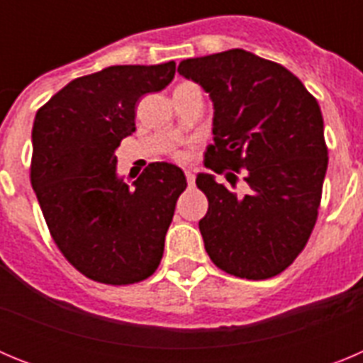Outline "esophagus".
I'll use <instances>...</instances> for the list:
<instances>
[{
  "label": "esophagus",
  "mask_w": 363,
  "mask_h": 363,
  "mask_svg": "<svg viewBox=\"0 0 363 363\" xmlns=\"http://www.w3.org/2000/svg\"><path fill=\"white\" fill-rule=\"evenodd\" d=\"M185 178H187L189 187H192V185H194V172H192V171H185Z\"/></svg>",
  "instance_id": "obj_1"
}]
</instances>
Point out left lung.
<instances>
[{"mask_svg":"<svg viewBox=\"0 0 363 363\" xmlns=\"http://www.w3.org/2000/svg\"><path fill=\"white\" fill-rule=\"evenodd\" d=\"M178 72L200 83L214 104V143L203 165L238 174L249 194L238 196L213 174L196 185L209 200L200 220L205 251L221 271L267 280L293 264L318 218L327 145L320 105L280 63L242 49L184 60Z\"/></svg>","mask_w":363,"mask_h":363,"instance_id":"8db88e82","label":"left lung"}]
</instances>
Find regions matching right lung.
Segmentation results:
<instances>
[{
    "label": "right lung",
    "mask_w": 363,
    "mask_h": 363,
    "mask_svg": "<svg viewBox=\"0 0 363 363\" xmlns=\"http://www.w3.org/2000/svg\"><path fill=\"white\" fill-rule=\"evenodd\" d=\"M174 72V62L107 67L72 79L36 112L32 189L57 249L98 284H138L162 262L187 179L156 162L129 187L114 150L136 130L138 99L165 89Z\"/></svg>",
    "instance_id": "add662e5"
}]
</instances>
